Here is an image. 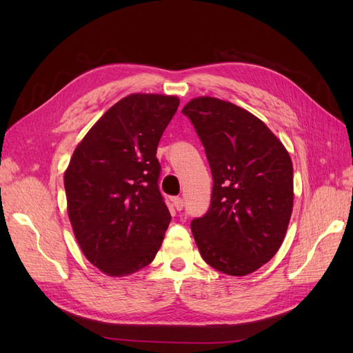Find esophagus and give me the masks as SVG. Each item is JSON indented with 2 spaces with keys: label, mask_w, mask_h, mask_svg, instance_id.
<instances>
[{
  "label": "esophagus",
  "mask_w": 353,
  "mask_h": 353,
  "mask_svg": "<svg viewBox=\"0 0 353 353\" xmlns=\"http://www.w3.org/2000/svg\"><path fill=\"white\" fill-rule=\"evenodd\" d=\"M172 203H174V208L176 210H183V208H184V200L183 199H181V197H174Z\"/></svg>",
  "instance_id": "1"
}]
</instances>
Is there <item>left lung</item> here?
<instances>
[{
  "label": "left lung",
  "instance_id": "8db88e82",
  "mask_svg": "<svg viewBox=\"0 0 353 353\" xmlns=\"http://www.w3.org/2000/svg\"><path fill=\"white\" fill-rule=\"evenodd\" d=\"M183 113L205 147L213 176L210 208L191 222L201 258L244 276L270 262L293 212V163L259 117L216 97L188 101Z\"/></svg>",
  "mask_w": 353,
  "mask_h": 353
}]
</instances>
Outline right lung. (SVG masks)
Instances as JSON below:
<instances>
[{"label": "right lung", "mask_w": 353, "mask_h": 353, "mask_svg": "<svg viewBox=\"0 0 353 353\" xmlns=\"http://www.w3.org/2000/svg\"><path fill=\"white\" fill-rule=\"evenodd\" d=\"M175 95L130 94L92 125L65 172L68 215L82 253L110 276L150 263L170 213L160 194L157 144Z\"/></svg>", "instance_id": "add662e5"}]
</instances>
